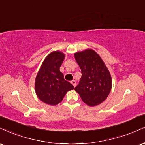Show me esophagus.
Masks as SVG:
<instances>
[{
  "instance_id": "34e87169",
  "label": "esophagus",
  "mask_w": 145,
  "mask_h": 145,
  "mask_svg": "<svg viewBox=\"0 0 145 145\" xmlns=\"http://www.w3.org/2000/svg\"><path fill=\"white\" fill-rule=\"evenodd\" d=\"M71 83L73 84V86H74V87H75V86H76V81H75V80H71Z\"/></svg>"
}]
</instances>
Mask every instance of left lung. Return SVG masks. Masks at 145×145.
<instances>
[{
    "mask_svg": "<svg viewBox=\"0 0 145 145\" xmlns=\"http://www.w3.org/2000/svg\"><path fill=\"white\" fill-rule=\"evenodd\" d=\"M74 56L82 73L75 91L89 106L100 104L108 96L112 88L108 69L99 54L92 49L78 52Z\"/></svg>",
    "mask_w": 145,
    "mask_h": 145,
    "instance_id": "left-lung-1",
    "label": "left lung"
}]
</instances>
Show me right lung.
Masks as SVG:
<instances>
[{
	"label": "right lung",
	"mask_w": 145,
	"mask_h": 145,
	"mask_svg": "<svg viewBox=\"0 0 145 145\" xmlns=\"http://www.w3.org/2000/svg\"><path fill=\"white\" fill-rule=\"evenodd\" d=\"M65 54L59 51L50 53L44 59L37 74L35 89L39 99L46 104L55 106L63 100L67 91L74 86L64 79L60 67Z\"/></svg>",
	"instance_id": "add662e5"
}]
</instances>
